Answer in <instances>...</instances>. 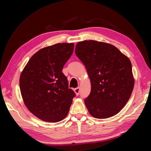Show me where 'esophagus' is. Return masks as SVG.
<instances>
[{
	"mask_svg": "<svg viewBox=\"0 0 151 151\" xmlns=\"http://www.w3.org/2000/svg\"><path fill=\"white\" fill-rule=\"evenodd\" d=\"M74 93H76V94L77 96L79 94V93H80V88H77L76 89H74Z\"/></svg>",
	"mask_w": 151,
	"mask_h": 151,
	"instance_id": "obj_1",
	"label": "esophagus"
}]
</instances>
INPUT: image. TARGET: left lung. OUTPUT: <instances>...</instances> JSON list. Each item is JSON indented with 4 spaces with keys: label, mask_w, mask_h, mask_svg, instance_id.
Segmentation results:
<instances>
[{
    "label": "left lung",
    "mask_w": 151,
    "mask_h": 151,
    "mask_svg": "<svg viewBox=\"0 0 151 151\" xmlns=\"http://www.w3.org/2000/svg\"><path fill=\"white\" fill-rule=\"evenodd\" d=\"M75 52L91 81V93L84 100L89 114L99 119L115 116L134 87L130 59L113 45L95 40L78 42Z\"/></svg>",
    "instance_id": "left-lung-1"
}]
</instances>
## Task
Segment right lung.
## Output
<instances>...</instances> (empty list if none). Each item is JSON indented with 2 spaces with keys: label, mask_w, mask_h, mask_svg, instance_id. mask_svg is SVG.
Here are the masks:
<instances>
[{
  "label": "right lung",
  "mask_w": 151,
  "mask_h": 151,
  "mask_svg": "<svg viewBox=\"0 0 151 151\" xmlns=\"http://www.w3.org/2000/svg\"><path fill=\"white\" fill-rule=\"evenodd\" d=\"M74 47L73 43H62L40 49L21 72L19 86L25 106L44 122L64 119L75 97L62 72Z\"/></svg>",
  "instance_id": "1"
}]
</instances>
